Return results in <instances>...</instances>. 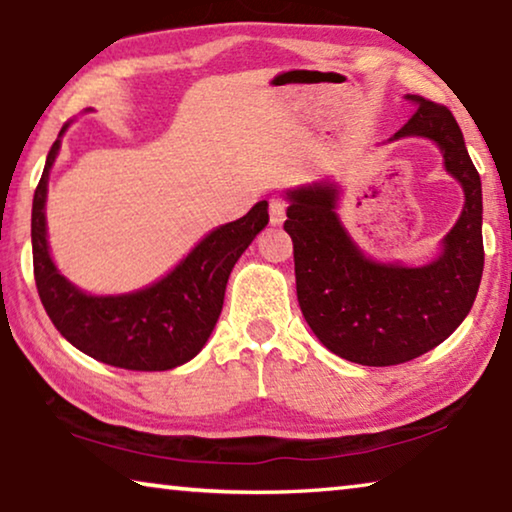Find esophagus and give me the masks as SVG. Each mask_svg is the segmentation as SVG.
Wrapping results in <instances>:
<instances>
[{
  "label": "esophagus",
  "instance_id": "esophagus-1",
  "mask_svg": "<svg viewBox=\"0 0 512 512\" xmlns=\"http://www.w3.org/2000/svg\"><path fill=\"white\" fill-rule=\"evenodd\" d=\"M285 213H287V201L280 197L269 199V215H271V225H283L285 222Z\"/></svg>",
  "mask_w": 512,
  "mask_h": 512
}]
</instances>
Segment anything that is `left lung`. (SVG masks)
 <instances>
[{"label": "left lung", "mask_w": 512, "mask_h": 512, "mask_svg": "<svg viewBox=\"0 0 512 512\" xmlns=\"http://www.w3.org/2000/svg\"><path fill=\"white\" fill-rule=\"evenodd\" d=\"M408 99L415 111L392 139L436 141L445 169L466 194L436 262L415 269L371 262L336 218V187L313 185L287 194L285 232L294 243L301 313L325 348L364 366L410 362L443 343L469 315L485 266L482 187L462 129L445 106L415 95Z\"/></svg>", "instance_id": "8db88e82"}]
</instances>
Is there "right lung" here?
I'll use <instances>...</instances> for the list:
<instances>
[{"label":"right lung","mask_w":512,"mask_h":512,"mask_svg":"<svg viewBox=\"0 0 512 512\" xmlns=\"http://www.w3.org/2000/svg\"><path fill=\"white\" fill-rule=\"evenodd\" d=\"M57 150L60 139L48 150L32 204L34 280L48 318L74 348L118 369L167 371L190 362L220 318L236 259L269 225V204L259 201L208 234L160 283L120 297H90L64 280L48 255L43 206Z\"/></svg>","instance_id":"right-lung-1"}]
</instances>
